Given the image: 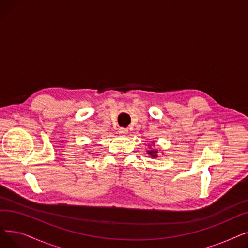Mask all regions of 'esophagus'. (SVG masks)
Wrapping results in <instances>:
<instances>
[{
    "label": "esophagus",
    "mask_w": 248,
    "mask_h": 248,
    "mask_svg": "<svg viewBox=\"0 0 248 248\" xmlns=\"http://www.w3.org/2000/svg\"><path fill=\"white\" fill-rule=\"evenodd\" d=\"M118 134H120L122 137H124L127 134V130L126 128H120V130H118Z\"/></svg>",
    "instance_id": "obj_1"
}]
</instances>
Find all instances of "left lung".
I'll use <instances>...</instances> for the list:
<instances>
[{
  "label": "left lung",
  "instance_id": "left-lung-1",
  "mask_svg": "<svg viewBox=\"0 0 248 248\" xmlns=\"http://www.w3.org/2000/svg\"><path fill=\"white\" fill-rule=\"evenodd\" d=\"M155 145H151V144H148V150H147V153L150 155V157L152 158H157L158 157V150L154 148Z\"/></svg>",
  "mask_w": 248,
  "mask_h": 248
}]
</instances>
